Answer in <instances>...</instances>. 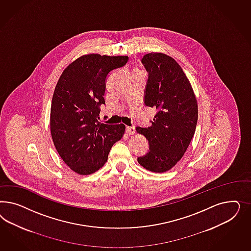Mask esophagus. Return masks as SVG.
Masks as SVG:
<instances>
[{
  "label": "esophagus",
  "instance_id": "esophagus-1",
  "mask_svg": "<svg viewBox=\"0 0 251 251\" xmlns=\"http://www.w3.org/2000/svg\"><path fill=\"white\" fill-rule=\"evenodd\" d=\"M126 132H127V134H129V135H132V134H134L135 133V127L134 126H131V127H126Z\"/></svg>",
  "mask_w": 251,
  "mask_h": 251
}]
</instances>
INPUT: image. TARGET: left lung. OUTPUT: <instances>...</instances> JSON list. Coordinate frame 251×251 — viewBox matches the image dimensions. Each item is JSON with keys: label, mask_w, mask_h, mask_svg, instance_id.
<instances>
[{"label": "left lung", "mask_w": 251, "mask_h": 251, "mask_svg": "<svg viewBox=\"0 0 251 251\" xmlns=\"http://www.w3.org/2000/svg\"><path fill=\"white\" fill-rule=\"evenodd\" d=\"M142 63L148 73L145 106L157 112L150 127L136 128L149 142L148 152L137 160L145 169L163 173L182 158L190 145L197 125V99L182 68L170 56L151 52Z\"/></svg>", "instance_id": "obj_1"}]
</instances>
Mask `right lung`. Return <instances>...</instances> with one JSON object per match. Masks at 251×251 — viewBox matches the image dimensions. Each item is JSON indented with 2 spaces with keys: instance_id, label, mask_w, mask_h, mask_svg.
<instances>
[{
  "instance_id": "obj_1",
  "label": "right lung",
  "mask_w": 251,
  "mask_h": 251,
  "mask_svg": "<svg viewBox=\"0 0 251 251\" xmlns=\"http://www.w3.org/2000/svg\"><path fill=\"white\" fill-rule=\"evenodd\" d=\"M128 56L86 54L62 72L50 107V132L61 159L79 175H90L105 165L124 124L99 122L108 74L124 66Z\"/></svg>"
}]
</instances>
